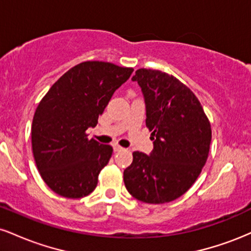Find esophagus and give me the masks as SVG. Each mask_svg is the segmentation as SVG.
<instances>
[{
	"mask_svg": "<svg viewBox=\"0 0 251 251\" xmlns=\"http://www.w3.org/2000/svg\"><path fill=\"white\" fill-rule=\"evenodd\" d=\"M113 150L116 152H118V151H122V150H124V148H122L120 145H118V144H113Z\"/></svg>",
	"mask_w": 251,
	"mask_h": 251,
	"instance_id": "34e87169",
	"label": "esophagus"
}]
</instances>
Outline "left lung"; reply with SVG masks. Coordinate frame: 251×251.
<instances>
[{"instance_id": "left-lung-1", "label": "left lung", "mask_w": 251, "mask_h": 251, "mask_svg": "<svg viewBox=\"0 0 251 251\" xmlns=\"http://www.w3.org/2000/svg\"><path fill=\"white\" fill-rule=\"evenodd\" d=\"M132 80L142 88L153 150L133 152L124 183L138 201L168 203L185 194L205 165L211 126L197 97L175 76L140 68Z\"/></svg>"}]
</instances>
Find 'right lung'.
Here are the masks:
<instances>
[{
    "instance_id": "add662e5",
    "label": "right lung",
    "mask_w": 251,
    "mask_h": 251,
    "mask_svg": "<svg viewBox=\"0 0 251 251\" xmlns=\"http://www.w3.org/2000/svg\"><path fill=\"white\" fill-rule=\"evenodd\" d=\"M133 68L86 61L66 72L37 106L31 148L42 179L57 195L81 198L97 188L98 176L113 149L88 139L114 92Z\"/></svg>"
}]
</instances>
